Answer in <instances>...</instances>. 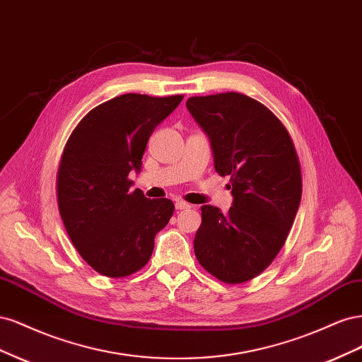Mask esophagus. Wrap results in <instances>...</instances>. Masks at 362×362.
<instances>
[{
	"instance_id": "34e87169",
	"label": "esophagus",
	"mask_w": 362,
	"mask_h": 362,
	"mask_svg": "<svg viewBox=\"0 0 362 362\" xmlns=\"http://www.w3.org/2000/svg\"><path fill=\"white\" fill-rule=\"evenodd\" d=\"M190 206H192L190 204L184 202V201H177V202H175V208H177V210H187V208H190Z\"/></svg>"
}]
</instances>
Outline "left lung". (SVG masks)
<instances>
[{
    "label": "left lung",
    "instance_id": "left-lung-1",
    "mask_svg": "<svg viewBox=\"0 0 362 362\" xmlns=\"http://www.w3.org/2000/svg\"><path fill=\"white\" fill-rule=\"evenodd\" d=\"M185 107L210 140L216 172L229 175L233 187L228 213L201 206L196 258L217 279L246 282L278 255L298 214L302 178L294 145L281 120L246 95L193 96Z\"/></svg>",
    "mask_w": 362,
    "mask_h": 362
}]
</instances>
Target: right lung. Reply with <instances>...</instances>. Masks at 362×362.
Segmentation results:
<instances>
[{
    "instance_id": "obj_1",
    "label": "right lung",
    "mask_w": 362,
    "mask_h": 362,
    "mask_svg": "<svg viewBox=\"0 0 362 362\" xmlns=\"http://www.w3.org/2000/svg\"><path fill=\"white\" fill-rule=\"evenodd\" d=\"M181 101V95L116 96L83 117L63 151L59 211L78 254L101 275L122 278L144 267L173 214L170 199L131 190L128 175L140 172L151 134Z\"/></svg>"
}]
</instances>
